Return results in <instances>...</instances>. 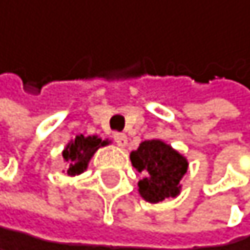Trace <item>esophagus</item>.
<instances>
[{
    "instance_id": "1",
    "label": "esophagus",
    "mask_w": 250,
    "mask_h": 250,
    "mask_svg": "<svg viewBox=\"0 0 250 250\" xmlns=\"http://www.w3.org/2000/svg\"><path fill=\"white\" fill-rule=\"evenodd\" d=\"M113 138H115V142H116L118 146L124 148L127 145V137H126V134H115Z\"/></svg>"
}]
</instances>
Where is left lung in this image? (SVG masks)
Returning a JSON list of instances; mask_svg holds the SVG:
<instances>
[{"mask_svg":"<svg viewBox=\"0 0 250 250\" xmlns=\"http://www.w3.org/2000/svg\"><path fill=\"white\" fill-rule=\"evenodd\" d=\"M132 167L142 175L138 194L148 203H159L181 194L188 157L161 138L145 140L130 153Z\"/></svg>","mask_w":250,"mask_h":250,"instance_id":"obj_1","label":"left lung"}]
</instances>
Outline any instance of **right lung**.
Masks as SVG:
<instances>
[{
	"label": "right lung",
	"instance_id": "right-lung-1",
	"mask_svg": "<svg viewBox=\"0 0 250 250\" xmlns=\"http://www.w3.org/2000/svg\"><path fill=\"white\" fill-rule=\"evenodd\" d=\"M112 142L102 140L99 135H89L85 137L83 134H79L75 138H72L62 149V161L66 164L62 173L69 176H79L83 171H86L91 157L96 154V151L107 146Z\"/></svg>",
	"mask_w": 250,
	"mask_h": 250
}]
</instances>
